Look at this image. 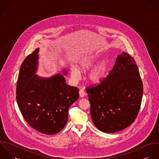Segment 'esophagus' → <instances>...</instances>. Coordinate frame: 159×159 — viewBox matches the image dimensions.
Returning a JSON list of instances; mask_svg holds the SVG:
<instances>
[{"label": "esophagus", "mask_w": 159, "mask_h": 159, "mask_svg": "<svg viewBox=\"0 0 159 159\" xmlns=\"http://www.w3.org/2000/svg\"><path fill=\"white\" fill-rule=\"evenodd\" d=\"M85 94L86 93H85V91L84 90H80L79 91V95H80V97H84Z\"/></svg>", "instance_id": "obj_1"}]
</instances>
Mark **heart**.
Wrapping results in <instances>:
<instances>
[{
    "label": "heart",
    "instance_id": "b5f03b06",
    "mask_svg": "<svg viewBox=\"0 0 159 159\" xmlns=\"http://www.w3.org/2000/svg\"><path fill=\"white\" fill-rule=\"evenodd\" d=\"M98 58L94 55L87 56L84 57L78 64L79 68L82 70L85 71L91 68L98 61ZM108 63L107 61L102 60L100 61L87 74L88 80L93 84H98L101 82L106 74L107 70ZM70 73L72 77L77 79L80 76V71L77 67L72 66L70 67Z\"/></svg>",
    "mask_w": 159,
    "mask_h": 159
}]
</instances>
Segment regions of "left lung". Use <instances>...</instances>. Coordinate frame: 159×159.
Here are the masks:
<instances>
[{"label": "left lung", "mask_w": 159, "mask_h": 159, "mask_svg": "<svg viewBox=\"0 0 159 159\" xmlns=\"http://www.w3.org/2000/svg\"><path fill=\"white\" fill-rule=\"evenodd\" d=\"M90 115L102 132H118L130 126L140 110L143 85L139 69L129 54L118 55L107 77L97 85L87 87Z\"/></svg>", "instance_id": "left-lung-1"}]
</instances>
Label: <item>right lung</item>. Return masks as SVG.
Instances as JSON below:
<instances>
[{"label": "right lung", "mask_w": 159, "mask_h": 159, "mask_svg": "<svg viewBox=\"0 0 159 159\" xmlns=\"http://www.w3.org/2000/svg\"><path fill=\"white\" fill-rule=\"evenodd\" d=\"M39 48L22 62L18 77L16 98L27 123L36 131L52 135L60 132L68 119V110L79 97V90L68 85L60 74L49 78L35 74ZM64 74L67 72L64 70Z\"/></svg>", "instance_id": "1"}]
</instances>
